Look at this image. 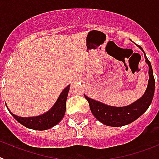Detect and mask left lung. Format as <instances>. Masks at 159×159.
I'll return each mask as SVG.
<instances>
[{
	"mask_svg": "<svg viewBox=\"0 0 159 159\" xmlns=\"http://www.w3.org/2000/svg\"><path fill=\"white\" fill-rule=\"evenodd\" d=\"M139 48L143 51L145 54V61L149 66V81L147 89L141 98L128 106L117 107L108 106L84 95L85 98L89 102V107L93 115L95 116L96 119L105 125L111 127H121L131 124L147 111V109L151 104L155 88L153 69L151 63L145 56L143 48L141 46H139Z\"/></svg>",
	"mask_w": 159,
	"mask_h": 159,
	"instance_id": "8db88e82",
	"label": "left lung"
}]
</instances>
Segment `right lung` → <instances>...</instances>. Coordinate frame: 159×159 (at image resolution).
<instances>
[{"label": "right lung", "mask_w": 159, "mask_h": 159, "mask_svg": "<svg viewBox=\"0 0 159 159\" xmlns=\"http://www.w3.org/2000/svg\"><path fill=\"white\" fill-rule=\"evenodd\" d=\"M70 85L64 89L59 95L57 100L54 103L53 107L43 115L34 116V117H20L14 115L9 110L10 113L17 121L27 128H31L38 131H44L49 129L59 124L66 113V102L67 98Z\"/></svg>", "instance_id": "obj_1"}]
</instances>
